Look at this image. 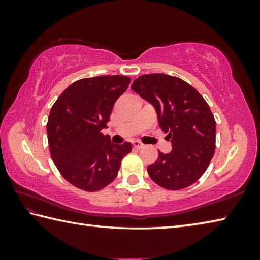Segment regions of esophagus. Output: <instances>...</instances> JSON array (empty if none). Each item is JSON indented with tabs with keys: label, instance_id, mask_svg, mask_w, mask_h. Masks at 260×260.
I'll list each match as a JSON object with an SVG mask.
<instances>
[{
	"label": "esophagus",
	"instance_id": "obj_1",
	"mask_svg": "<svg viewBox=\"0 0 260 260\" xmlns=\"http://www.w3.org/2000/svg\"><path fill=\"white\" fill-rule=\"evenodd\" d=\"M143 146H144V144L141 143L140 141H133V147L135 149H141V148H143Z\"/></svg>",
	"mask_w": 260,
	"mask_h": 260
}]
</instances>
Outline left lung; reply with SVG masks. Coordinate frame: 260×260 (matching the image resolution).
Instances as JSON below:
<instances>
[{"label": "left lung", "mask_w": 260, "mask_h": 260, "mask_svg": "<svg viewBox=\"0 0 260 260\" xmlns=\"http://www.w3.org/2000/svg\"><path fill=\"white\" fill-rule=\"evenodd\" d=\"M156 110L160 128L172 143L159 151L148 173L158 186L179 190L195 183L215 150V120L209 104L182 79L162 73L143 74L131 86Z\"/></svg>", "instance_id": "left-lung-1"}]
</instances>
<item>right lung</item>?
Returning <instances> with one entry per match:
<instances>
[{"label":"right lung","instance_id":"1","mask_svg":"<svg viewBox=\"0 0 260 260\" xmlns=\"http://www.w3.org/2000/svg\"><path fill=\"white\" fill-rule=\"evenodd\" d=\"M125 76L80 79L57 99L48 117L50 155L63 178L86 191H98L116 179L132 144H113L107 128L113 104L128 88Z\"/></svg>","mask_w":260,"mask_h":260}]
</instances>
